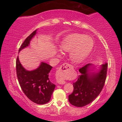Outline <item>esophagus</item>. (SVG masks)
<instances>
[{
	"mask_svg": "<svg viewBox=\"0 0 122 122\" xmlns=\"http://www.w3.org/2000/svg\"><path fill=\"white\" fill-rule=\"evenodd\" d=\"M73 66L70 64L65 63L61 65L60 67L56 71V80L57 82L60 84H65V81L64 79L67 77L71 71L73 70Z\"/></svg>",
	"mask_w": 122,
	"mask_h": 122,
	"instance_id": "obj_1",
	"label": "esophagus"
}]
</instances>
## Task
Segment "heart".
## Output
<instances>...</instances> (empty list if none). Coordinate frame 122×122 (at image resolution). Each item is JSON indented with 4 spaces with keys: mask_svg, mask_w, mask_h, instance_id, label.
<instances>
[{
    "mask_svg": "<svg viewBox=\"0 0 122 122\" xmlns=\"http://www.w3.org/2000/svg\"><path fill=\"white\" fill-rule=\"evenodd\" d=\"M94 45L92 37L85 34L74 33L63 39L61 44L62 51L71 52L70 57L72 62L79 63L83 62L89 55ZM59 53V55H60Z\"/></svg>",
    "mask_w": 122,
    "mask_h": 122,
    "instance_id": "b5f03b06",
    "label": "heart"
}]
</instances>
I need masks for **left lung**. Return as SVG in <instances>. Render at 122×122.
<instances>
[{"instance_id":"obj_1","label":"left lung","mask_w":122,"mask_h":122,"mask_svg":"<svg viewBox=\"0 0 122 122\" xmlns=\"http://www.w3.org/2000/svg\"><path fill=\"white\" fill-rule=\"evenodd\" d=\"M92 63L79 69L80 75L73 83L74 90L68 96L69 102L73 106L82 107L92 102L102 91L106 82L108 64H102L95 69Z\"/></svg>"}]
</instances>
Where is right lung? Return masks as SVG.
<instances>
[{
	"label": "right lung",
	"mask_w": 122,
	"mask_h": 122,
	"mask_svg": "<svg viewBox=\"0 0 122 122\" xmlns=\"http://www.w3.org/2000/svg\"><path fill=\"white\" fill-rule=\"evenodd\" d=\"M36 30L30 34L22 43L19 51L28 47L30 41L36 34ZM52 67L41 62L40 65L33 71H27L20 62L19 57L16 61V75L22 90L30 101L38 104H44L51 100L55 85L49 79Z\"/></svg>",
	"instance_id": "obj_1"
}]
</instances>
